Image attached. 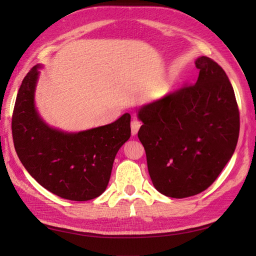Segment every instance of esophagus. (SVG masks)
I'll return each instance as SVG.
<instances>
[{"label":"esophagus","instance_id":"34e87169","mask_svg":"<svg viewBox=\"0 0 256 256\" xmlns=\"http://www.w3.org/2000/svg\"><path fill=\"white\" fill-rule=\"evenodd\" d=\"M140 128V122H138V120H133L132 123H131V132H132V135H136L138 130Z\"/></svg>","mask_w":256,"mask_h":256}]
</instances>
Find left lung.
<instances>
[{
	"mask_svg": "<svg viewBox=\"0 0 256 256\" xmlns=\"http://www.w3.org/2000/svg\"><path fill=\"white\" fill-rule=\"evenodd\" d=\"M199 77L138 108V136L157 192L172 198L198 194L212 184L234 153L240 116L224 70L212 59H196Z\"/></svg>",
	"mask_w": 256,
	"mask_h": 256,
	"instance_id": "1",
	"label": "left lung"
}]
</instances>
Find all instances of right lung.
Instances as JSON below:
<instances>
[{
    "instance_id": "right-lung-1",
    "label": "right lung",
    "mask_w": 256,
    "mask_h": 256,
    "mask_svg": "<svg viewBox=\"0 0 256 256\" xmlns=\"http://www.w3.org/2000/svg\"><path fill=\"white\" fill-rule=\"evenodd\" d=\"M40 64L32 67L16 96L12 133L22 164L48 192L74 201H86L104 192L114 158L131 136V116L80 132L48 125L35 106Z\"/></svg>"
}]
</instances>
